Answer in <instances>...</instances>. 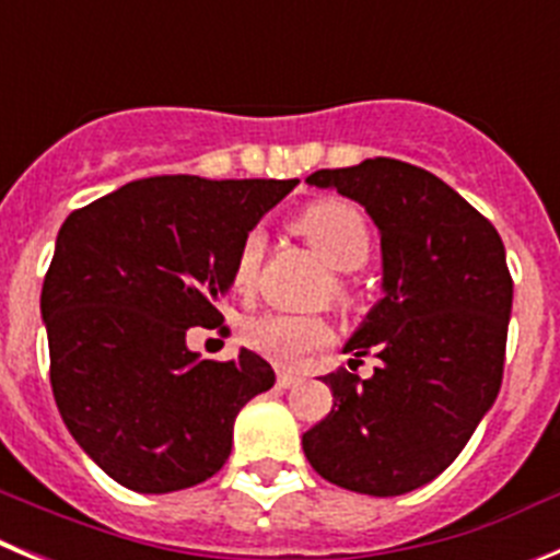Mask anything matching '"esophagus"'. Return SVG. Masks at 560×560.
<instances>
[{"label":"esophagus","instance_id":"esophagus-1","mask_svg":"<svg viewBox=\"0 0 560 560\" xmlns=\"http://www.w3.org/2000/svg\"><path fill=\"white\" fill-rule=\"evenodd\" d=\"M303 384V378L294 373H285V370H280L277 373V387H283V389H291V387H300Z\"/></svg>","mask_w":560,"mask_h":560}]
</instances>
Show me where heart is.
<instances>
[{"label":"heart","instance_id":"obj_1","mask_svg":"<svg viewBox=\"0 0 560 560\" xmlns=\"http://www.w3.org/2000/svg\"><path fill=\"white\" fill-rule=\"evenodd\" d=\"M294 232L308 241L328 266L336 271H355L370 260L373 232L359 207L341 199H323L305 207L294 219ZM264 257V232H246L237 244L230 266V285L237 294H249L255 285L257 266ZM336 294L345 296V285H336ZM244 339L255 353L275 361L280 368H296L305 355L328 345L330 325L323 316L303 314H264L246 323Z\"/></svg>","mask_w":560,"mask_h":560}]
</instances>
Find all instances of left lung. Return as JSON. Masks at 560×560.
Here are the masks:
<instances>
[{
    "mask_svg": "<svg viewBox=\"0 0 560 560\" xmlns=\"http://www.w3.org/2000/svg\"><path fill=\"white\" fill-rule=\"evenodd\" d=\"M305 182L370 212L384 296L345 345L381 364L370 378L325 375L334 409L303 434V452L339 488L400 497L446 471L502 387L513 305L504 244L457 190L409 162L375 156Z\"/></svg>",
    "mask_w": 560,
    "mask_h": 560,
    "instance_id": "8db88e82",
    "label": "left lung"
}]
</instances>
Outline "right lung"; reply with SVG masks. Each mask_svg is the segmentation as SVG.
<instances>
[{"mask_svg": "<svg viewBox=\"0 0 560 560\" xmlns=\"http://www.w3.org/2000/svg\"><path fill=\"white\" fill-rule=\"evenodd\" d=\"M296 179L151 176L69 212L42 289L49 384L78 446L137 493L221 471L246 400L275 387L266 359H199L237 244Z\"/></svg>", "mask_w": 560, "mask_h": 560, "instance_id": "obj_1", "label": "right lung"}]
</instances>
